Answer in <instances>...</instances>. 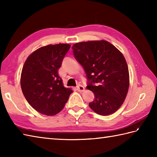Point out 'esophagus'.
Returning a JSON list of instances; mask_svg holds the SVG:
<instances>
[{
    "instance_id": "1",
    "label": "esophagus",
    "mask_w": 157,
    "mask_h": 157,
    "mask_svg": "<svg viewBox=\"0 0 157 157\" xmlns=\"http://www.w3.org/2000/svg\"><path fill=\"white\" fill-rule=\"evenodd\" d=\"M77 90H78V91L82 92H84V91L85 88H84V87L82 85H79V86H77Z\"/></svg>"
}]
</instances>
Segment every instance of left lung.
Segmentation results:
<instances>
[{"mask_svg":"<svg viewBox=\"0 0 157 157\" xmlns=\"http://www.w3.org/2000/svg\"><path fill=\"white\" fill-rule=\"evenodd\" d=\"M72 50L86 73L87 88L94 94L89 106L101 115L114 113L124 102L129 86L128 67L123 54L106 40L78 42Z\"/></svg>","mask_w":157,"mask_h":157,"instance_id":"obj_1","label":"left lung"}]
</instances>
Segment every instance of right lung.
Here are the masks:
<instances>
[{
  "mask_svg": "<svg viewBox=\"0 0 157 157\" xmlns=\"http://www.w3.org/2000/svg\"><path fill=\"white\" fill-rule=\"evenodd\" d=\"M71 45L49 44L37 49L23 65L21 87L25 99L36 111L52 116L64 108L71 89L66 88L58 70Z\"/></svg>",
  "mask_w": 157,
  "mask_h": 157,
  "instance_id": "add662e5",
  "label": "right lung"
}]
</instances>
